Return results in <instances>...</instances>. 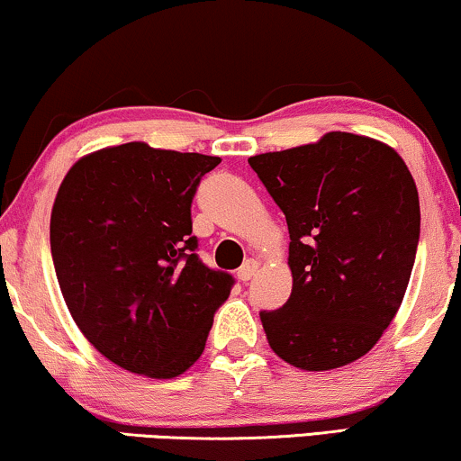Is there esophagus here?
Listing matches in <instances>:
<instances>
[{"mask_svg":"<svg viewBox=\"0 0 461 461\" xmlns=\"http://www.w3.org/2000/svg\"><path fill=\"white\" fill-rule=\"evenodd\" d=\"M258 268H260V260H258V258H249V260L238 268V279H240V282H249V279L258 273Z\"/></svg>","mask_w":461,"mask_h":461,"instance_id":"esophagus-1","label":"esophagus"}]
</instances>
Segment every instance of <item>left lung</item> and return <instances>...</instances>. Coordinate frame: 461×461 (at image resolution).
Listing matches in <instances>:
<instances>
[{"label": "left lung", "mask_w": 461, "mask_h": 461, "mask_svg": "<svg viewBox=\"0 0 461 461\" xmlns=\"http://www.w3.org/2000/svg\"><path fill=\"white\" fill-rule=\"evenodd\" d=\"M288 223L293 293L260 312L268 345L301 370L347 366L377 345L414 268L420 203L403 158L368 136L249 158Z\"/></svg>", "instance_id": "1"}]
</instances>
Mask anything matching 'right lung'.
<instances>
[{
  "instance_id": "1",
  "label": "right lung",
  "mask_w": 461,
  "mask_h": 461,
  "mask_svg": "<svg viewBox=\"0 0 461 461\" xmlns=\"http://www.w3.org/2000/svg\"><path fill=\"white\" fill-rule=\"evenodd\" d=\"M221 158L104 147L68 168L51 208L62 297L91 345L116 366L173 379L205 348L234 279L194 253L190 203Z\"/></svg>"
}]
</instances>
